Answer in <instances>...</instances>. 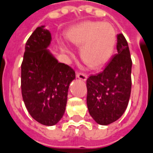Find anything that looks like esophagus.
I'll list each match as a JSON object with an SVG mask.
<instances>
[{
    "instance_id": "esophagus-1",
    "label": "esophagus",
    "mask_w": 153,
    "mask_h": 153,
    "mask_svg": "<svg viewBox=\"0 0 153 153\" xmlns=\"http://www.w3.org/2000/svg\"><path fill=\"white\" fill-rule=\"evenodd\" d=\"M76 77L82 81H85L87 79V75L83 73V72H77L76 73Z\"/></svg>"
}]
</instances>
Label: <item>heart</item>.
Wrapping results in <instances>:
<instances>
[{
  "instance_id": "b5f03b06",
  "label": "heart",
  "mask_w": 153,
  "mask_h": 153,
  "mask_svg": "<svg viewBox=\"0 0 153 153\" xmlns=\"http://www.w3.org/2000/svg\"><path fill=\"white\" fill-rule=\"evenodd\" d=\"M70 44L80 47V55L90 68L97 69L106 64L112 57L116 45V31L110 24L100 21H85L71 28L65 35ZM60 49L71 54L64 45Z\"/></svg>"
}]
</instances>
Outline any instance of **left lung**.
Returning a JSON list of instances; mask_svg holds the SVG:
<instances>
[{
    "label": "left lung",
    "mask_w": 153,
    "mask_h": 153,
    "mask_svg": "<svg viewBox=\"0 0 153 153\" xmlns=\"http://www.w3.org/2000/svg\"><path fill=\"white\" fill-rule=\"evenodd\" d=\"M117 52L101 72L86 80L89 113L100 125L119 120L126 110L130 97L132 60L123 33L117 35Z\"/></svg>",
    "instance_id": "obj_1"
}]
</instances>
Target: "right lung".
Instances as JSON below:
<instances>
[{"label": "right lung", "instance_id": "obj_1", "mask_svg": "<svg viewBox=\"0 0 153 153\" xmlns=\"http://www.w3.org/2000/svg\"><path fill=\"white\" fill-rule=\"evenodd\" d=\"M44 27H38L25 44L21 64V92L33 120L53 126L64 114L69 85L76 78V73L69 66L58 62L48 49L52 36Z\"/></svg>", "mask_w": 153, "mask_h": 153}]
</instances>
